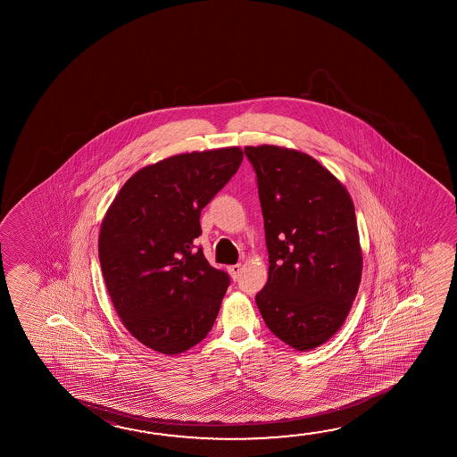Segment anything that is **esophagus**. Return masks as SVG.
Listing matches in <instances>:
<instances>
[{"label": "esophagus", "instance_id": "34e87169", "mask_svg": "<svg viewBox=\"0 0 457 457\" xmlns=\"http://www.w3.org/2000/svg\"><path fill=\"white\" fill-rule=\"evenodd\" d=\"M240 270H242V266H240V264H232V266L228 268V272L231 274V277L234 278V280H237V278H239Z\"/></svg>", "mask_w": 457, "mask_h": 457}]
</instances>
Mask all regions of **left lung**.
I'll use <instances>...</instances> for the list:
<instances>
[{"label": "left lung", "mask_w": 457, "mask_h": 457, "mask_svg": "<svg viewBox=\"0 0 457 457\" xmlns=\"http://www.w3.org/2000/svg\"><path fill=\"white\" fill-rule=\"evenodd\" d=\"M244 151L256 173L270 253L256 306L278 339L311 351L341 328L359 292L363 260L351 195L301 151Z\"/></svg>", "instance_id": "left-lung-1"}]
</instances>
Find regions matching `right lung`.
Returning <instances> with one entry per match:
<instances>
[{
	"label": "right lung",
	"instance_id": "obj_1",
	"mask_svg": "<svg viewBox=\"0 0 457 457\" xmlns=\"http://www.w3.org/2000/svg\"><path fill=\"white\" fill-rule=\"evenodd\" d=\"M237 146L187 153L129 179L102 221L98 258L112 306L142 345L181 353L215 323L229 287L203 247L201 210L242 162Z\"/></svg>",
	"mask_w": 457,
	"mask_h": 457
}]
</instances>
